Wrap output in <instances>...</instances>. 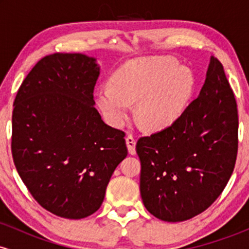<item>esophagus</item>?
<instances>
[{
  "label": "esophagus",
  "instance_id": "obj_1",
  "mask_svg": "<svg viewBox=\"0 0 249 249\" xmlns=\"http://www.w3.org/2000/svg\"><path fill=\"white\" fill-rule=\"evenodd\" d=\"M126 145L128 148V153L136 154V138L132 134H127L126 136Z\"/></svg>",
  "mask_w": 249,
  "mask_h": 249
}]
</instances>
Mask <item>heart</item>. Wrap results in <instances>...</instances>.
Instances as JSON below:
<instances>
[{
  "instance_id": "1",
  "label": "heart",
  "mask_w": 249,
  "mask_h": 249,
  "mask_svg": "<svg viewBox=\"0 0 249 249\" xmlns=\"http://www.w3.org/2000/svg\"><path fill=\"white\" fill-rule=\"evenodd\" d=\"M110 88L96 91L97 107L108 124L122 126L136 116L150 131L172 126L192 98L194 76L171 59H139L128 62L111 76Z\"/></svg>"
}]
</instances>
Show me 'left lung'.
<instances>
[{
    "mask_svg": "<svg viewBox=\"0 0 249 249\" xmlns=\"http://www.w3.org/2000/svg\"><path fill=\"white\" fill-rule=\"evenodd\" d=\"M238 108L221 62L211 57L205 84L172 126L141 137V194L168 222L192 219L218 199L238 154Z\"/></svg>",
    "mask_w": 249,
    "mask_h": 249,
    "instance_id": "1",
    "label": "left lung"
}]
</instances>
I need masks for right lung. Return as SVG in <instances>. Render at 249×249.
<instances>
[{
	"label": "right lung",
	"mask_w": 249,
	"mask_h": 249,
	"mask_svg": "<svg viewBox=\"0 0 249 249\" xmlns=\"http://www.w3.org/2000/svg\"><path fill=\"white\" fill-rule=\"evenodd\" d=\"M98 76L92 57L48 55L28 73L14 102V164L34 199L61 218L95 213L127 156L125 133L105 124L95 107Z\"/></svg>",
	"instance_id": "obj_1"
}]
</instances>
